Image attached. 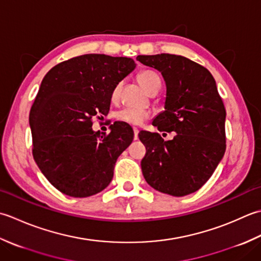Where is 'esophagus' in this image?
<instances>
[{
  "label": "esophagus",
  "mask_w": 261,
  "mask_h": 261,
  "mask_svg": "<svg viewBox=\"0 0 261 261\" xmlns=\"http://www.w3.org/2000/svg\"><path fill=\"white\" fill-rule=\"evenodd\" d=\"M133 130H134V140H137V138H138V133H140V130H138V128H136V127H134V128H133Z\"/></svg>",
  "instance_id": "esophagus-1"
}]
</instances>
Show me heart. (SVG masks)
I'll use <instances>...</instances> for the list:
<instances>
[{
	"label": "heart",
	"mask_w": 261,
	"mask_h": 261,
	"mask_svg": "<svg viewBox=\"0 0 261 261\" xmlns=\"http://www.w3.org/2000/svg\"><path fill=\"white\" fill-rule=\"evenodd\" d=\"M137 80L141 83V86L144 88L146 91L150 92L153 88L161 87V77L156 72L151 70H144L141 71L137 74ZM121 83H118L111 91V99L116 100L118 98V94L120 91ZM150 111L146 109H138V108H130L127 107L119 110L116 114L117 120L121 121V123L128 124V125H141L144 123L146 119L150 118Z\"/></svg>",
	"instance_id": "obj_1"
}]
</instances>
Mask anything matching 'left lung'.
I'll return each instance as SVG.
<instances>
[{"mask_svg": "<svg viewBox=\"0 0 261 261\" xmlns=\"http://www.w3.org/2000/svg\"><path fill=\"white\" fill-rule=\"evenodd\" d=\"M136 60L160 71L167 84L166 110L153 126L175 132L171 141L159 133H138L146 147L143 175L161 193L175 197L195 193L212 177L226 148V111L215 80L207 68L180 55H138Z\"/></svg>", "mask_w": 261, "mask_h": 261, "instance_id": "obj_1", "label": "left lung"}]
</instances>
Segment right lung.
Returning <instances> with one entry per match:
<instances>
[{"mask_svg": "<svg viewBox=\"0 0 261 261\" xmlns=\"http://www.w3.org/2000/svg\"><path fill=\"white\" fill-rule=\"evenodd\" d=\"M135 66L132 58L87 54L57 64L42 79L29 115L33 155L61 193L89 197L110 184L134 132L119 121L109 134L93 132V119L109 113L111 91Z\"/></svg>", "mask_w": 261, "mask_h": 261, "instance_id": "right-lung-1", "label": "right lung"}]
</instances>
